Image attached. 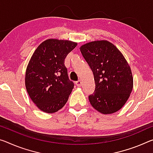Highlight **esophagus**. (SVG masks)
<instances>
[{"mask_svg": "<svg viewBox=\"0 0 153 153\" xmlns=\"http://www.w3.org/2000/svg\"><path fill=\"white\" fill-rule=\"evenodd\" d=\"M76 84L77 85V86H82V82L80 79H79L78 81H77L76 82Z\"/></svg>", "mask_w": 153, "mask_h": 153, "instance_id": "34e87169", "label": "esophagus"}]
</instances>
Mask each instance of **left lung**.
<instances>
[{"label":"left lung","instance_id":"left-lung-1","mask_svg":"<svg viewBox=\"0 0 153 153\" xmlns=\"http://www.w3.org/2000/svg\"><path fill=\"white\" fill-rule=\"evenodd\" d=\"M80 51L93 73L95 89L88 96L92 106L108 114L123 108L133 89V76L127 60L112 43L95 41Z\"/></svg>","mask_w":153,"mask_h":153}]
</instances>
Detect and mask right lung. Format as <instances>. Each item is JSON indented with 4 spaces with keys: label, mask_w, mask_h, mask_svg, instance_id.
Masks as SVG:
<instances>
[{
    "label": "right lung",
    "mask_w": 153,
    "mask_h": 153,
    "mask_svg": "<svg viewBox=\"0 0 153 153\" xmlns=\"http://www.w3.org/2000/svg\"><path fill=\"white\" fill-rule=\"evenodd\" d=\"M77 43L48 39L38 46L29 61L25 84L28 93L39 109L54 113L67 103L74 84L69 80L65 59Z\"/></svg>",
    "instance_id": "obj_1"
}]
</instances>
